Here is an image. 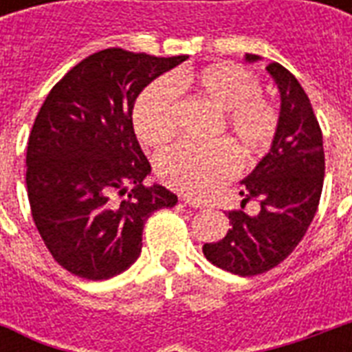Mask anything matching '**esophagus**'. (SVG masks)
<instances>
[{
    "instance_id": "34e87169",
    "label": "esophagus",
    "mask_w": 352,
    "mask_h": 352,
    "mask_svg": "<svg viewBox=\"0 0 352 352\" xmlns=\"http://www.w3.org/2000/svg\"><path fill=\"white\" fill-rule=\"evenodd\" d=\"M182 201H184L188 206H192V208H204V206H206V203H204V201H201V199H192V197H188V195H184V197H182Z\"/></svg>"
}]
</instances>
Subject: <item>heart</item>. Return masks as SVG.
Listing matches in <instances>:
<instances>
[{"instance_id": "1", "label": "heart", "mask_w": 352, "mask_h": 352, "mask_svg": "<svg viewBox=\"0 0 352 352\" xmlns=\"http://www.w3.org/2000/svg\"><path fill=\"white\" fill-rule=\"evenodd\" d=\"M175 93H192L219 111L217 133L225 131L243 157L254 159L272 146L279 113L261 93L254 73L234 63L204 69H179L166 82L149 85L133 107V127L146 146H162L175 135ZM237 155L230 144L208 148L175 144L155 157V170L166 184L192 195H203L237 171Z\"/></svg>"}]
</instances>
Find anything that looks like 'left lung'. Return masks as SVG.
Here are the masks:
<instances>
[{"label":"left lung","mask_w":352,"mask_h":352,"mask_svg":"<svg viewBox=\"0 0 352 352\" xmlns=\"http://www.w3.org/2000/svg\"><path fill=\"white\" fill-rule=\"evenodd\" d=\"M246 62L261 60L245 54ZM281 96L279 124L268 151L250 175L243 179L241 208L228 212L232 228L203 252L212 265L237 276H257L292 254L311 226L322 197L325 177L323 137L311 100L283 65H267ZM260 203V212L248 216L244 204Z\"/></svg>","instance_id":"obj_1"}]
</instances>
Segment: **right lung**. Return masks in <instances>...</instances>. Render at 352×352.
<instances>
[{
	"label": "right lung",
	"mask_w": 352,
	"mask_h": 352,
	"mask_svg": "<svg viewBox=\"0 0 352 352\" xmlns=\"http://www.w3.org/2000/svg\"><path fill=\"white\" fill-rule=\"evenodd\" d=\"M188 56L118 47L76 63L47 95L27 146V195L54 261L74 276L109 279L142 250L144 223L177 195L146 186V155L133 129L137 96ZM128 197L117 201L111 193Z\"/></svg>",
	"instance_id": "right-lung-1"
}]
</instances>
